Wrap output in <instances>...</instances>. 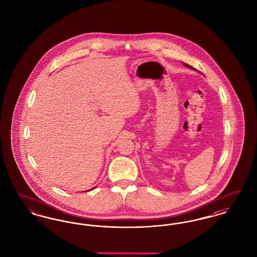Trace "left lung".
Returning <instances> with one entry per match:
<instances>
[{"label":"left lung","instance_id":"1","mask_svg":"<svg viewBox=\"0 0 257 257\" xmlns=\"http://www.w3.org/2000/svg\"><path fill=\"white\" fill-rule=\"evenodd\" d=\"M184 65L186 66V67H188V68H190V69H193V70H195V71H198L197 69H196V68H194L193 66H191V65H189V64H187V63H185V62H183Z\"/></svg>","mask_w":257,"mask_h":257}]
</instances>
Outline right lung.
<instances>
[{"label":"right lung","mask_w":257,"mask_h":257,"mask_svg":"<svg viewBox=\"0 0 257 257\" xmlns=\"http://www.w3.org/2000/svg\"><path fill=\"white\" fill-rule=\"evenodd\" d=\"M93 189H95V187H94V188H92L91 190H93ZM88 191H90V190H88ZM88 191H86V192H88Z\"/></svg>","instance_id":"right-lung-1"}]
</instances>
